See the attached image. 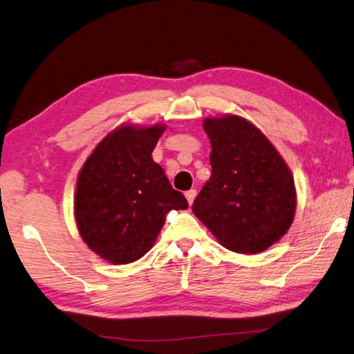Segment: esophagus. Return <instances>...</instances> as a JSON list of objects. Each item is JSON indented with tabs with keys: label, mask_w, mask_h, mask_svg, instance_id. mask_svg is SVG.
Returning <instances> with one entry per match:
<instances>
[{
	"label": "esophagus",
	"mask_w": 354,
	"mask_h": 354,
	"mask_svg": "<svg viewBox=\"0 0 354 354\" xmlns=\"http://www.w3.org/2000/svg\"><path fill=\"white\" fill-rule=\"evenodd\" d=\"M185 197H186L187 203L192 204V203H194V200H195V197H197V191H195V189L187 191V192H185Z\"/></svg>",
	"instance_id": "obj_1"
}]
</instances>
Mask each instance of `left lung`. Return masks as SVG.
I'll return each mask as SVG.
<instances>
[{
    "label": "left lung",
    "instance_id": "1",
    "mask_svg": "<svg viewBox=\"0 0 354 354\" xmlns=\"http://www.w3.org/2000/svg\"><path fill=\"white\" fill-rule=\"evenodd\" d=\"M212 176L192 212L223 247L262 253L289 230L297 194L283 157L256 125L238 115L206 118Z\"/></svg>",
    "mask_w": 354,
    "mask_h": 354
}]
</instances>
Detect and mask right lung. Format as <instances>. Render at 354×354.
Wrapping results in <instances>:
<instances>
[{"instance_id": "1", "label": "right lung", "mask_w": 354, "mask_h": 354, "mask_svg": "<svg viewBox=\"0 0 354 354\" xmlns=\"http://www.w3.org/2000/svg\"><path fill=\"white\" fill-rule=\"evenodd\" d=\"M165 125L122 124L101 140L78 172L74 214L78 233L93 253L115 265L151 250L169 210L187 209L182 192L151 153Z\"/></svg>"}]
</instances>
